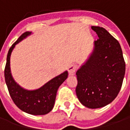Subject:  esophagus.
<instances>
[{
  "instance_id": "1",
  "label": "esophagus",
  "mask_w": 130,
  "mask_h": 130,
  "mask_svg": "<svg viewBox=\"0 0 130 130\" xmlns=\"http://www.w3.org/2000/svg\"><path fill=\"white\" fill-rule=\"evenodd\" d=\"M76 69H77V67H76V65H71L69 68H68V73H69V75H74V73H75V72H76Z\"/></svg>"
}]
</instances>
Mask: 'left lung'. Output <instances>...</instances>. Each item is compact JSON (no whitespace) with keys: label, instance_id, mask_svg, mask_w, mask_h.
I'll list each match as a JSON object with an SVG mask.
<instances>
[{"label":"left lung","instance_id":"1","mask_svg":"<svg viewBox=\"0 0 130 130\" xmlns=\"http://www.w3.org/2000/svg\"><path fill=\"white\" fill-rule=\"evenodd\" d=\"M99 39L93 52L76 72V94L90 109L105 106L116 98L125 73V62L118 41L102 27L92 26Z\"/></svg>","mask_w":130,"mask_h":130}]
</instances>
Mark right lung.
Returning <instances> with one entry per match:
<instances>
[{"instance_id": "1", "label": "right lung", "mask_w": 130, "mask_h": 130, "mask_svg": "<svg viewBox=\"0 0 130 130\" xmlns=\"http://www.w3.org/2000/svg\"><path fill=\"white\" fill-rule=\"evenodd\" d=\"M31 33L29 31L23 33L9 49L5 68V79L10 97L19 109L31 115H45L54 108L57 90L68 78V72L65 71L36 90H26L16 83L10 70L11 54L16 44Z\"/></svg>"}]
</instances>
